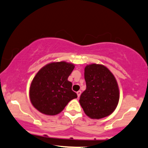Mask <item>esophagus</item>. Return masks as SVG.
<instances>
[{
  "instance_id": "1",
  "label": "esophagus",
  "mask_w": 148,
  "mask_h": 148,
  "mask_svg": "<svg viewBox=\"0 0 148 148\" xmlns=\"http://www.w3.org/2000/svg\"><path fill=\"white\" fill-rule=\"evenodd\" d=\"M81 93H82V91H77V96H78V98H79V96H80Z\"/></svg>"
}]
</instances>
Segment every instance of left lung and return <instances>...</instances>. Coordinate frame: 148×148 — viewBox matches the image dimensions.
Returning <instances> with one entry per match:
<instances>
[{
  "label": "left lung",
  "instance_id": "1",
  "mask_svg": "<svg viewBox=\"0 0 148 148\" xmlns=\"http://www.w3.org/2000/svg\"><path fill=\"white\" fill-rule=\"evenodd\" d=\"M86 88L79 103L86 115L100 119L111 115L119 101V89L113 74L101 64L87 65L84 69Z\"/></svg>",
  "mask_w": 148,
  "mask_h": 148
}]
</instances>
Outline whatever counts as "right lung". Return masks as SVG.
<instances>
[{
	"label": "right lung",
	"instance_id": "add662e5",
	"mask_svg": "<svg viewBox=\"0 0 148 148\" xmlns=\"http://www.w3.org/2000/svg\"><path fill=\"white\" fill-rule=\"evenodd\" d=\"M74 69L73 64L52 62L37 73L29 88L30 101L37 110L54 116L63 111L70 101L77 98L71 90L72 83L68 81Z\"/></svg>",
	"mask_w": 148,
	"mask_h": 148
}]
</instances>
